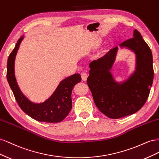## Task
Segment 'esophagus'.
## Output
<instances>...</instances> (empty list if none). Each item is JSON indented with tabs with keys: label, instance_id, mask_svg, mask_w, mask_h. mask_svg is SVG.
<instances>
[{
	"label": "esophagus",
	"instance_id": "34e87169",
	"mask_svg": "<svg viewBox=\"0 0 159 159\" xmlns=\"http://www.w3.org/2000/svg\"><path fill=\"white\" fill-rule=\"evenodd\" d=\"M81 79H82L83 81H86L88 78V74L85 73V72H81Z\"/></svg>",
	"mask_w": 159,
	"mask_h": 159
}]
</instances>
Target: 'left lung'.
<instances>
[{"label": "left lung", "mask_w": 159, "mask_h": 159, "mask_svg": "<svg viewBox=\"0 0 159 159\" xmlns=\"http://www.w3.org/2000/svg\"><path fill=\"white\" fill-rule=\"evenodd\" d=\"M136 54V69L130 78L121 84L115 82L110 70L118 48L110 50L101 58L89 64L87 83L96 106L111 119H119L137 112L145 105L152 84L154 70L152 52L137 30L133 38L122 42Z\"/></svg>", "instance_id": "obj_1"}]
</instances>
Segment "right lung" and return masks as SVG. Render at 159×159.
Returning a JSON list of instances; mask_svg holds the SVG:
<instances>
[{
	"mask_svg": "<svg viewBox=\"0 0 159 159\" xmlns=\"http://www.w3.org/2000/svg\"><path fill=\"white\" fill-rule=\"evenodd\" d=\"M23 38H19L7 61V78L14 98L23 111L38 121L58 123L63 121L71 109V91L74 85L81 81V75L75 74L62 80L54 93L44 103L31 102L19 89L14 75V60Z\"/></svg>",
	"mask_w": 159,
	"mask_h": 159,
	"instance_id": "1",
	"label": "right lung"
}]
</instances>
